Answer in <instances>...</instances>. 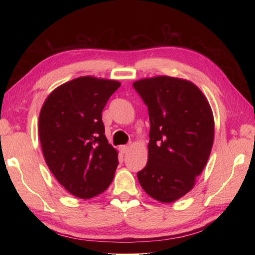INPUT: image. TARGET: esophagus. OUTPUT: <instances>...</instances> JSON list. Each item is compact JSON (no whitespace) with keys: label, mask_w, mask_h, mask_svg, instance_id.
<instances>
[{"label":"esophagus","mask_w":255,"mask_h":255,"mask_svg":"<svg viewBox=\"0 0 255 255\" xmlns=\"http://www.w3.org/2000/svg\"><path fill=\"white\" fill-rule=\"evenodd\" d=\"M128 149H129L128 145H121V147H119V150H121L122 153H127Z\"/></svg>","instance_id":"1"}]
</instances>
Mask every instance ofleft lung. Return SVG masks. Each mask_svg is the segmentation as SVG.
Returning a JSON list of instances; mask_svg holds the SVG:
<instances>
[{
	"instance_id": "obj_1",
	"label": "left lung",
	"mask_w": 255,
	"mask_h": 255,
	"mask_svg": "<svg viewBox=\"0 0 255 255\" xmlns=\"http://www.w3.org/2000/svg\"><path fill=\"white\" fill-rule=\"evenodd\" d=\"M148 106V163L137 173L149 196L172 203L194 187L207 163L215 124L203 92L187 80L141 79L132 84Z\"/></svg>"
}]
</instances>
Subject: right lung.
Segmentation results:
<instances>
[{"mask_svg":"<svg viewBox=\"0 0 255 255\" xmlns=\"http://www.w3.org/2000/svg\"><path fill=\"white\" fill-rule=\"evenodd\" d=\"M121 83L80 77L53 90L39 114L38 133L46 163L57 181L82 199L111 185L118 152L108 143L102 112Z\"/></svg>","mask_w":255,"mask_h":255,"instance_id":"right-lung-1","label":"right lung"}]
</instances>
